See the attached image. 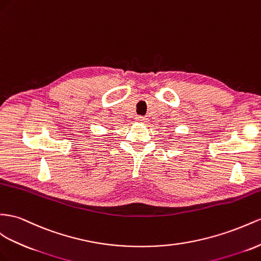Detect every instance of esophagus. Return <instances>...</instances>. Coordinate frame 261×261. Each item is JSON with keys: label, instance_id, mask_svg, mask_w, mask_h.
<instances>
[{"label": "esophagus", "instance_id": "1", "mask_svg": "<svg viewBox=\"0 0 261 261\" xmlns=\"http://www.w3.org/2000/svg\"><path fill=\"white\" fill-rule=\"evenodd\" d=\"M137 119V121L138 122H146V121H148V118H145V117H141V116H139V117H137L136 118Z\"/></svg>", "mask_w": 261, "mask_h": 261}]
</instances>
